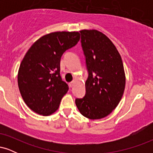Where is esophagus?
<instances>
[{
    "instance_id": "34e87169",
    "label": "esophagus",
    "mask_w": 153,
    "mask_h": 153,
    "mask_svg": "<svg viewBox=\"0 0 153 153\" xmlns=\"http://www.w3.org/2000/svg\"><path fill=\"white\" fill-rule=\"evenodd\" d=\"M75 80H73V81L70 82V85H71V87H73V85H74V84H75Z\"/></svg>"
}]
</instances>
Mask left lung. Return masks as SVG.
Returning <instances> with one entry per match:
<instances>
[{
  "mask_svg": "<svg viewBox=\"0 0 153 153\" xmlns=\"http://www.w3.org/2000/svg\"><path fill=\"white\" fill-rule=\"evenodd\" d=\"M88 76L85 94L75 99L82 116L100 119L118 106L125 88L126 78L120 54L104 34L95 29L80 31Z\"/></svg>",
  "mask_w": 153,
  "mask_h": 153,
  "instance_id": "left-lung-1",
  "label": "left lung"
}]
</instances>
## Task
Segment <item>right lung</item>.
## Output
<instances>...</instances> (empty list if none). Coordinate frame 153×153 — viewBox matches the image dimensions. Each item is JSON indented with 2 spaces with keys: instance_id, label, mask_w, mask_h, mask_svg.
Returning a JSON list of instances; mask_svg holds the SVG:
<instances>
[{
  "instance_id": "right-lung-1",
  "label": "right lung",
  "mask_w": 153,
  "mask_h": 153,
  "mask_svg": "<svg viewBox=\"0 0 153 153\" xmlns=\"http://www.w3.org/2000/svg\"><path fill=\"white\" fill-rule=\"evenodd\" d=\"M78 31H56L36 40L21 62L18 85L22 99L35 113L49 116L58 109L68 92L61 78L60 59L80 40Z\"/></svg>"
}]
</instances>
